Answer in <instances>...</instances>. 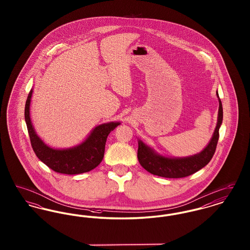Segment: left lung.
I'll return each mask as SVG.
<instances>
[{
	"mask_svg": "<svg viewBox=\"0 0 250 250\" xmlns=\"http://www.w3.org/2000/svg\"><path fill=\"white\" fill-rule=\"evenodd\" d=\"M216 95L219 101L217 124L210 143L201 153L187 157H167L158 155L151 147L139 140L138 159L140 164L150 173L165 178L187 177L206 166L215 152L219 138V127L223 120L222 103L217 92Z\"/></svg>",
	"mask_w": 250,
	"mask_h": 250,
	"instance_id": "left-lung-1",
	"label": "left lung"
}]
</instances>
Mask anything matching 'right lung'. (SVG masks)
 Wrapping results in <instances>:
<instances>
[{
  "mask_svg": "<svg viewBox=\"0 0 250 250\" xmlns=\"http://www.w3.org/2000/svg\"><path fill=\"white\" fill-rule=\"evenodd\" d=\"M33 90L25 104V122L31 144L36 156L52 170L63 174H80L90 171L100 164L104 157L108 134L115 129L119 122L102 124L95 127L83 143L68 149H53L37 136L30 117V104Z\"/></svg>",
  "mask_w": 250,
  "mask_h": 250,
  "instance_id": "add662e5",
  "label": "right lung"
}]
</instances>
